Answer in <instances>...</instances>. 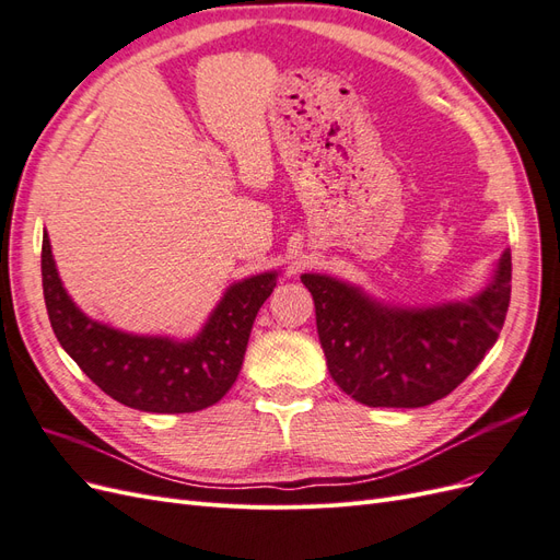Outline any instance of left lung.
I'll list each match as a JSON object with an SVG mask.
<instances>
[{"label": "left lung", "instance_id": "obj_1", "mask_svg": "<svg viewBox=\"0 0 560 560\" xmlns=\"http://www.w3.org/2000/svg\"><path fill=\"white\" fill-rule=\"evenodd\" d=\"M329 374L354 401L418 409L451 395L502 331L512 299V254L495 278L467 303L439 308H387L358 287L306 273Z\"/></svg>", "mask_w": 560, "mask_h": 560}]
</instances>
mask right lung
<instances>
[{"mask_svg": "<svg viewBox=\"0 0 560 560\" xmlns=\"http://www.w3.org/2000/svg\"><path fill=\"white\" fill-rule=\"evenodd\" d=\"M278 273L231 284L191 341L132 336L83 315L58 278L48 235L42 284L50 327L65 352L103 393L149 413H194L222 399L238 378L249 331Z\"/></svg>", "mask_w": 560, "mask_h": 560, "instance_id": "1", "label": "right lung"}]
</instances>
